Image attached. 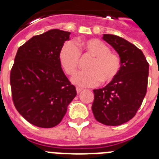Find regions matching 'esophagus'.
Instances as JSON below:
<instances>
[{
  "label": "esophagus",
  "mask_w": 159,
  "mask_h": 159,
  "mask_svg": "<svg viewBox=\"0 0 159 159\" xmlns=\"http://www.w3.org/2000/svg\"><path fill=\"white\" fill-rule=\"evenodd\" d=\"M76 89H77V93H80V92H82V90H83V89H82V88H80V87H77Z\"/></svg>",
  "instance_id": "obj_1"
}]
</instances>
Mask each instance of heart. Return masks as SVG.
I'll return each instance as SVG.
<instances>
[{"instance_id":"heart-1","label":"heart","mask_w":159,"mask_h":159,"mask_svg":"<svg viewBox=\"0 0 159 159\" xmlns=\"http://www.w3.org/2000/svg\"><path fill=\"white\" fill-rule=\"evenodd\" d=\"M80 53L92 57L87 71L77 72L72 82L79 87H94L99 82L105 85L112 82L118 75L121 67L120 57L111 52L108 45L98 39H90L78 43L67 41L60 48L59 62L65 72L73 74L79 63Z\"/></svg>"}]
</instances>
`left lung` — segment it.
<instances>
[{"label": "left lung", "mask_w": 159, "mask_h": 159, "mask_svg": "<svg viewBox=\"0 0 159 159\" xmlns=\"http://www.w3.org/2000/svg\"><path fill=\"white\" fill-rule=\"evenodd\" d=\"M120 57L121 67L115 79L100 89L93 90L92 110L95 119L106 125L128 122L136 115L147 92L148 63L134 44L114 34H103Z\"/></svg>", "instance_id": "1"}]
</instances>
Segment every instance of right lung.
I'll return each instance as SVG.
<instances>
[{
	"label": "right lung",
	"instance_id": "1",
	"mask_svg": "<svg viewBox=\"0 0 159 159\" xmlns=\"http://www.w3.org/2000/svg\"><path fill=\"white\" fill-rule=\"evenodd\" d=\"M70 34L50 30L18 48L10 77L12 99L19 113L34 125L52 128L58 125L77 95L58 57Z\"/></svg>",
	"mask_w": 159,
	"mask_h": 159
}]
</instances>
